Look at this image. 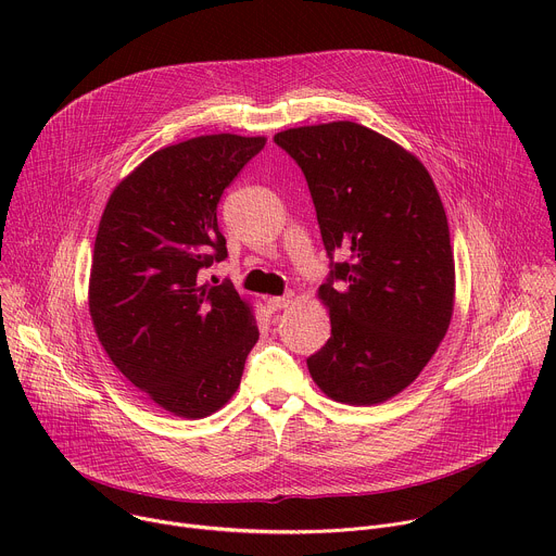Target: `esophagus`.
I'll return each mask as SVG.
<instances>
[{"label":"esophagus","instance_id":"34e87169","mask_svg":"<svg viewBox=\"0 0 556 556\" xmlns=\"http://www.w3.org/2000/svg\"><path fill=\"white\" fill-rule=\"evenodd\" d=\"M292 299H294L292 292H288V294H283V296H270V299H268V307H270L273 312L283 309V307H288V305L292 303Z\"/></svg>","mask_w":556,"mask_h":556}]
</instances>
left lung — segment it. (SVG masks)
<instances>
[{"label":"left lung","mask_w":556,"mask_h":556,"mask_svg":"<svg viewBox=\"0 0 556 556\" xmlns=\"http://www.w3.org/2000/svg\"><path fill=\"white\" fill-rule=\"evenodd\" d=\"M301 167L332 262L319 299L332 337L307 369L332 401L378 405L409 387L444 339L455 299L448 222L414 153L358 123L279 131ZM343 250L348 263H334Z\"/></svg>","instance_id":"obj_1"}]
</instances>
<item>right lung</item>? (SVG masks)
<instances>
[{
    "label": "right lung",
    "instance_id": "add662e5",
    "mask_svg": "<svg viewBox=\"0 0 556 556\" xmlns=\"http://www.w3.org/2000/svg\"><path fill=\"white\" fill-rule=\"evenodd\" d=\"M264 136H198L142 161L110 195L90 275V316L116 369L165 412L204 418L240 387L260 339L232 283H202L226 260L224 189Z\"/></svg>",
    "mask_w": 556,
    "mask_h": 556
}]
</instances>
